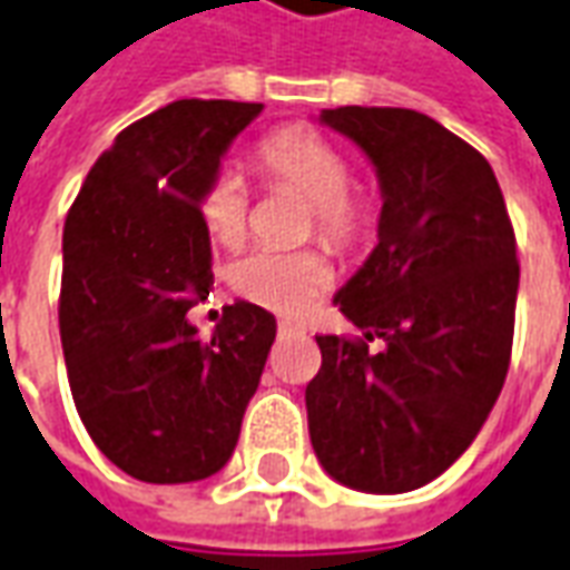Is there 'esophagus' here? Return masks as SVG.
Wrapping results in <instances>:
<instances>
[{
    "label": "esophagus",
    "instance_id": "obj_1",
    "mask_svg": "<svg viewBox=\"0 0 570 570\" xmlns=\"http://www.w3.org/2000/svg\"><path fill=\"white\" fill-rule=\"evenodd\" d=\"M277 330H281V336H293V333H302V326H296L293 321H281V324H277Z\"/></svg>",
    "mask_w": 570,
    "mask_h": 570
}]
</instances>
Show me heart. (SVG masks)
Returning <instances> with one entry per match:
<instances>
[{
    "label": "heart",
    "mask_w": 570,
    "mask_h": 570,
    "mask_svg": "<svg viewBox=\"0 0 570 570\" xmlns=\"http://www.w3.org/2000/svg\"><path fill=\"white\" fill-rule=\"evenodd\" d=\"M256 163L272 185H284L302 194L312 206L308 230L333 249H352L370 234L373 206L354 194L352 163L340 147L330 145L312 129H281L262 138L256 147ZM200 216L206 230L222 246L244 244L249 194L244 178L222 169L209 178L200 194ZM333 281L326 258L317 249H253L230 265L228 284L262 308L281 314H298L312 305Z\"/></svg>",
    "instance_id": "b5f03b06"
}]
</instances>
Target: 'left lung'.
<instances>
[{"instance_id":"left-lung-1","label":"left lung","mask_w":570,"mask_h":570,"mask_svg":"<svg viewBox=\"0 0 570 570\" xmlns=\"http://www.w3.org/2000/svg\"><path fill=\"white\" fill-rule=\"evenodd\" d=\"M321 122L367 154L382 213L380 244L333 298L364 340L317 336L324 361L305 389L312 448L345 488L416 491L460 460L500 397L515 230L491 163L432 117L336 107Z\"/></svg>"}]
</instances>
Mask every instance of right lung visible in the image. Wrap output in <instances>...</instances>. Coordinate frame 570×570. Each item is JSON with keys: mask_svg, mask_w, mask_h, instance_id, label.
I'll use <instances>...</instances> for the list:
<instances>
[{"mask_svg": "<svg viewBox=\"0 0 570 570\" xmlns=\"http://www.w3.org/2000/svg\"><path fill=\"white\" fill-rule=\"evenodd\" d=\"M249 101H173L117 135L63 225V364L79 420L107 460L150 484L216 475L240 438L272 352L274 314L234 302L209 340L188 312L209 296L200 194Z\"/></svg>", "mask_w": 570, "mask_h": 570, "instance_id": "1", "label": "right lung"}]
</instances>
